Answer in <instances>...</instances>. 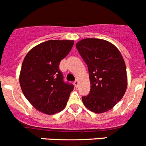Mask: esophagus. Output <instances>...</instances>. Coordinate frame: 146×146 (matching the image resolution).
<instances>
[{
  "mask_svg": "<svg viewBox=\"0 0 146 146\" xmlns=\"http://www.w3.org/2000/svg\"><path fill=\"white\" fill-rule=\"evenodd\" d=\"M74 85H75V87H77L79 86V81L77 80H76L74 82Z\"/></svg>",
  "mask_w": 146,
  "mask_h": 146,
  "instance_id": "esophagus-1",
  "label": "esophagus"
}]
</instances>
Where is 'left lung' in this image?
I'll use <instances>...</instances> for the list:
<instances>
[{"label": "left lung", "instance_id": "1", "mask_svg": "<svg viewBox=\"0 0 146 146\" xmlns=\"http://www.w3.org/2000/svg\"><path fill=\"white\" fill-rule=\"evenodd\" d=\"M76 48L88 67L89 95L82 98L84 106L95 113L112 109L123 98L127 85L124 59L111 43L100 38H84Z\"/></svg>", "mask_w": 146, "mask_h": 146}]
</instances>
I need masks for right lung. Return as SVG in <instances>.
Listing matches in <instances>:
<instances>
[{
	"instance_id": "obj_1",
	"label": "right lung",
	"mask_w": 146,
	"mask_h": 146,
	"mask_svg": "<svg viewBox=\"0 0 146 146\" xmlns=\"http://www.w3.org/2000/svg\"><path fill=\"white\" fill-rule=\"evenodd\" d=\"M74 45L70 40H49L30 50L22 63L19 82L26 99L38 111L57 113L66 105L74 85L64 81L59 63Z\"/></svg>"
}]
</instances>
